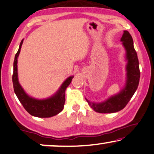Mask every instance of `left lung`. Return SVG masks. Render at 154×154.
I'll return each instance as SVG.
<instances>
[{
	"label": "left lung",
	"mask_w": 154,
	"mask_h": 154,
	"mask_svg": "<svg viewBox=\"0 0 154 154\" xmlns=\"http://www.w3.org/2000/svg\"><path fill=\"white\" fill-rule=\"evenodd\" d=\"M120 41L122 42V44L126 51V82L119 93L101 103H94L85 98L89 105L98 113H115L122 110L131 100L138 88L140 75L139 62L134 47L133 39L128 31H124Z\"/></svg>",
	"instance_id": "left-lung-1"
}]
</instances>
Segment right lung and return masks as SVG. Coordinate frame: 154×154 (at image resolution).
<instances>
[{"mask_svg": "<svg viewBox=\"0 0 154 154\" xmlns=\"http://www.w3.org/2000/svg\"><path fill=\"white\" fill-rule=\"evenodd\" d=\"M23 39L21 41L19 49L15 55L14 61V73L12 82L14 89L18 100L22 104L25 110L33 116L38 118H49L58 114L63 109L65 102V90L69 86L74 75L68 77L64 81L58 90L53 96L45 99H37L26 93L19 83L18 78V57L20 52Z\"/></svg>", "mask_w": 154, "mask_h": 154, "instance_id": "obj_1", "label": "right lung"}]
</instances>
